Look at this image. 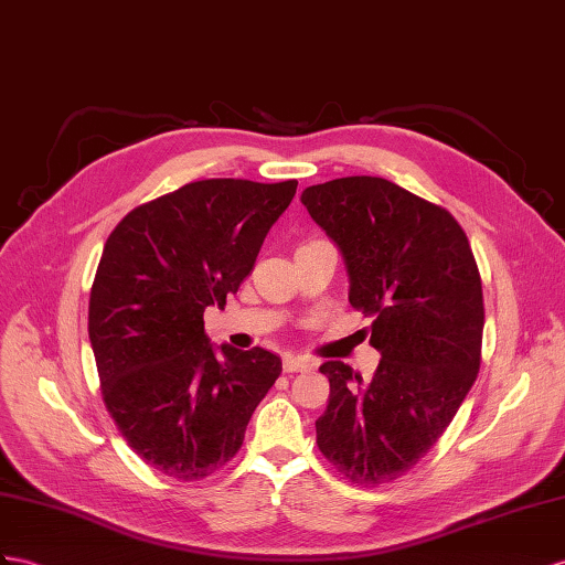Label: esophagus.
<instances>
[{
	"instance_id": "34e87169",
	"label": "esophagus",
	"mask_w": 565,
	"mask_h": 565,
	"mask_svg": "<svg viewBox=\"0 0 565 565\" xmlns=\"http://www.w3.org/2000/svg\"><path fill=\"white\" fill-rule=\"evenodd\" d=\"M315 363L310 358H302V355H286L284 358V372H302V370H310Z\"/></svg>"
}]
</instances>
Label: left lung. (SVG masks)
<instances>
[{
  "instance_id": "obj_1",
  "label": "left lung",
  "mask_w": 565,
  "mask_h": 565,
  "mask_svg": "<svg viewBox=\"0 0 565 565\" xmlns=\"http://www.w3.org/2000/svg\"><path fill=\"white\" fill-rule=\"evenodd\" d=\"M300 202L339 245L349 300L372 317L382 360L370 382L341 360L329 377L317 446L355 484L406 475L444 429L480 372L484 302L466 231L451 212L386 179L345 177Z\"/></svg>"
}]
</instances>
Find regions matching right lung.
Returning <instances> with one entry per match:
<instances>
[{
	"instance_id": "right-lung-1",
	"label": "right lung",
	"mask_w": 565,
	"mask_h": 565,
	"mask_svg": "<svg viewBox=\"0 0 565 565\" xmlns=\"http://www.w3.org/2000/svg\"><path fill=\"white\" fill-rule=\"evenodd\" d=\"M296 188L185 183L128 212L105 243L88 308L105 406L128 446L173 480L226 466L281 374L265 349L216 353L202 312L238 291Z\"/></svg>"
}]
</instances>
